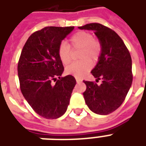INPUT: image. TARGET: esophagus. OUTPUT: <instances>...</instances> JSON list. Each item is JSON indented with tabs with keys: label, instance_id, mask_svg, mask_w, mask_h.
I'll return each mask as SVG.
<instances>
[{
	"label": "esophagus",
	"instance_id": "esophagus-1",
	"mask_svg": "<svg viewBox=\"0 0 146 146\" xmlns=\"http://www.w3.org/2000/svg\"><path fill=\"white\" fill-rule=\"evenodd\" d=\"M76 82H81L82 81L80 78H77V77L76 78Z\"/></svg>",
	"mask_w": 146,
	"mask_h": 146
}]
</instances>
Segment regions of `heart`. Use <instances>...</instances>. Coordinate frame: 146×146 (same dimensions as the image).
I'll return each mask as SVG.
<instances>
[{
	"label": "heart",
	"instance_id": "obj_1",
	"mask_svg": "<svg viewBox=\"0 0 146 146\" xmlns=\"http://www.w3.org/2000/svg\"><path fill=\"white\" fill-rule=\"evenodd\" d=\"M70 42L72 48L81 50L78 56V59L80 60L67 66L66 72L75 77L80 78L91 70L90 61L95 63L98 60L101 54L102 45L97 39L94 38L91 33L87 32L76 33L70 38ZM57 54L63 64L67 65L70 63L72 59L71 51L66 43H60L58 47Z\"/></svg>",
	"mask_w": 146,
	"mask_h": 146
}]
</instances>
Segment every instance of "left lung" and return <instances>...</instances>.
Segmentation results:
<instances>
[{"instance_id":"left-lung-1","label":"left lung","mask_w":146,"mask_h":146,"mask_svg":"<svg viewBox=\"0 0 146 146\" xmlns=\"http://www.w3.org/2000/svg\"><path fill=\"white\" fill-rule=\"evenodd\" d=\"M78 28L94 31L102 45L97 64L91 71L96 80H102V84L83 81L86 85L85 102L94 113L109 114L122 104L131 87V56L121 38L111 29L100 23Z\"/></svg>"}]
</instances>
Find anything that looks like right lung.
<instances>
[{
    "label": "right lung",
    "instance_id": "1",
    "mask_svg": "<svg viewBox=\"0 0 146 146\" xmlns=\"http://www.w3.org/2000/svg\"><path fill=\"white\" fill-rule=\"evenodd\" d=\"M73 29L74 26H48L35 32L19 57L17 70L22 93L32 108L46 119L64 115L76 83L73 76L61 77L64 68L57 54L62 41Z\"/></svg>",
    "mask_w": 146,
    "mask_h": 146
}]
</instances>
